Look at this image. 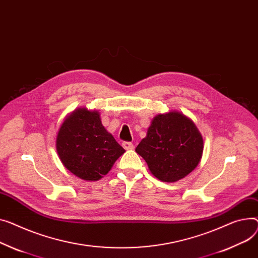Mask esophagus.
Returning <instances> with one entry per match:
<instances>
[{
    "instance_id": "obj_1",
    "label": "esophagus",
    "mask_w": 258,
    "mask_h": 258,
    "mask_svg": "<svg viewBox=\"0 0 258 258\" xmlns=\"http://www.w3.org/2000/svg\"><path fill=\"white\" fill-rule=\"evenodd\" d=\"M122 146H123V148L126 149V150L134 148V145H133V143H131V142H123V143H122Z\"/></svg>"
}]
</instances>
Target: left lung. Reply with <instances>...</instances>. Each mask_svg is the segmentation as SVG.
Here are the masks:
<instances>
[{"instance_id":"obj_1","label":"left lung","mask_w":258,"mask_h":258,"mask_svg":"<svg viewBox=\"0 0 258 258\" xmlns=\"http://www.w3.org/2000/svg\"><path fill=\"white\" fill-rule=\"evenodd\" d=\"M203 138L192 120L178 111L159 114L151 120L136 152L145 160L153 176L175 182L198 166Z\"/></svg>"}]
</instances>
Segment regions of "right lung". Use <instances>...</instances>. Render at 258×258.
<instances>
[{"mask_svg":"<svg viewBox=\"0 0 258 258\" xmlns=\"http://www.w3.org/2000/svg\"><path fill=\"white\" fill-rule=\"evenodd\" d=\"M56 149L63 166L81 179L95 181L108 174L125 150L101 123L98 111L76 109L62 122Z\"/></svg>","mask_w":258,"mask_h":258,"instance_id":"add662e5","label":"right lung"}]
</instances>
